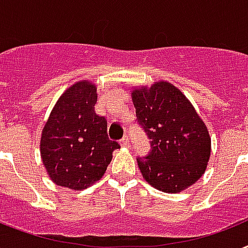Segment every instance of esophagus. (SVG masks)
<instances>
[{"instance_id": "esophagus-1", "label": "esophagus", "mask_w": 248, "mask_h": 248, "mask_svg": "<svg viewBox=\"0 0 248 248\" xmlns=\"http://www.w3.org/2000/svg\"><path fill=\"white\" fill-rule=\"evenodd\" d=\"M120 145L124 146V147H128V146H129V137H128L126 134L120 140Z\"/></svg>"}]
</instances>
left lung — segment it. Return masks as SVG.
<instances>
[{
  "instance_id": "obj_1",
  "label": "left lung",
  "mask_w": 248,
  "mask_h": 248,
  "mask_svg": "<svg viewBox=\"0 0 248 248\" xmlns=\"http://www.w3.org/2000/svg\"><path fill=\"white\" fill-rule=\"evenodd\" d=\"M137 123L151 150L137 158L142 176L155 189L180 193L202 177L211 155L206 124L180 89L167 81L134 88Z\"/></svg>"
}]
</instances>
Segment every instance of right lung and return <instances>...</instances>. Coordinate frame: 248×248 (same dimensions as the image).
<instances>
[{
    "label": "right lung",
    "mask_w": 248,
    "mask_h": 248,
    "mask_svg": "<svg viewBox=\"0 0 248 248\" xmlns=\"http://www.w3.org/2000/svg\"><path fill=\"white\" fill-rule=\"evenodd\" d=\"M95 85L78 81L59 97L42 129V163L58 186L89 187L105 174L112 151L120 149L107 136V120L95 114Z\"/></svg>",
    "instance_id": "right-lung-1"
}]
</instances>
